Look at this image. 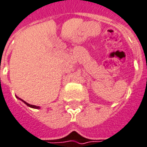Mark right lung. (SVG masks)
<instances>
[{
  "instance_id": "obj_1",
  "label": "right lung",
  "mask_w": 147,
  "mask_h": 147,
  "mask_svg": "<svg viewBox=\"0 0 147 147\" xmlns=\"http://www.w3.org/2000/svg\"><path fill=\"white\" fill-rule=\"evenodd\" d=\"M16 98H18V97H16ZM19 99H20L21 101H23V102L25 103L26 105H28L29 107H31V108H33V109H40V107L39 106H36V105H30V104H29V103H27L26 102H25V101H23V99H21V98H19Z\"/></svg>"
}]
</instances>
